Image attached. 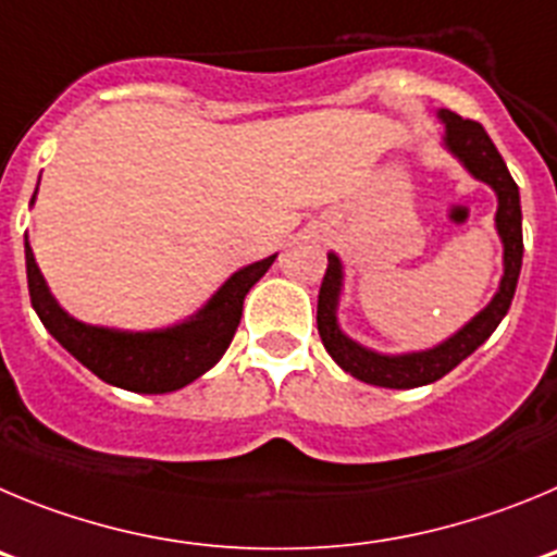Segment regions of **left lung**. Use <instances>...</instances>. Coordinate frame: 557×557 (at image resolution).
Instances as JSON below:
<instances>
[{"label": "left lung", "instance_id": "obj_1", "mask_svg": "<svg viewBox=\"0 0 557 557\" xmlns=\"http://www.w3.org/2000/svg\"><path fill=\"white\" fill-rule=\"evenodd\" d=\"M441 119L447 124V147L463 160L466 169L474 177L488 183L497 191V230L505 244V277L494 302L483 313L474 315L460 333L444 341L441 347L430 349V352L385 358V355L358 347L347 335H341L338 324H335L341 263L335 255H327V272H324L322 288H319V308H315V324H319L322 344L344 372H349L352 377L363 380L369 385H380V388H416V385L435 383L447 372H453L455 366L463 358H469L497 330V324L503 322V315L508 313L510 299L516 294L519 272H522V205H519V188H516L513 177H510L508 166H505L503 154L497 152L483 124L474 122V119H463L453 113V110H441Z\"/></svg>", "mask_w": 557, "mask_h": 557}]
</instances>
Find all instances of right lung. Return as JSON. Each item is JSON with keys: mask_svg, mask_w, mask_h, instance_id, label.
Masks as SVG:
<instances>
[{"mask_svg": "<svg viewBox=\"0 0 557 557\" xmlns=\"http://www.w3.org/2000/svg\"><path fill=\"white\" fill-rule=\"evenodd\" d=\"M27 258L29 302L44 327L99 380L138 394H166L194 383L227 352L238 322L244 297L274 263V255L235 272L219 294L199 310L197 319L160 333H119L88 327L58 308L41 272L35 267L33 249L24 242Z\"/></svg>", "mask_w": 557, "mask_h": 557, "instance_id": "add662e5", "label": "right lung"}]
</instances>
